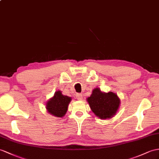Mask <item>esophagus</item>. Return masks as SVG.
Instances as JSON below:
<instances>
[{
  "label": "esophagus",
  "mask_w": 159,
  "mask_h": 159,
  "mask_svg": "<svg viewBox=\"0 0 159 159\" xmlns=\"http://www.w3.org/2000/svg\"><path fill=\"white\" fill-rule=\"evenodd\" d=\"M76 98L78 100H82L83 98V95L82 94H77L76 95Z\"/></svg>",
  "instance_id": "esophagus-1"
}]
</instances>
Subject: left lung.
<instances>
[{
    "mask_svg": "<svg viewBox=\"0 0 159 159\" xmlns=\"http://www.w3.org/2000/svg\"><path fill=\"white\" fill-rule=\"evenodd\" d=\"M87 102L94 115L101 119H111L118 111L120 106V98L113 92H104L99 88L92 90Z\"/></svg>",
    "mask_w": 159,
    "mask_h": 159,
    "instance_id": "obj_1",
    "label": "left lung"
}]
</instances>
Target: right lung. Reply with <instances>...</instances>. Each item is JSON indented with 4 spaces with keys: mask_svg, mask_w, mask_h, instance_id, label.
<instances>
[{
    "mask_svg": "<svg viewBox=\"0 0 159 159\" xmlns=\"http://www.w3.org/2000/svg\"><path fill=\"white\" fill-rule=\"evenodd\" d=\"M71 98L62 94L61 91L55 92V94L46 102L48 113L57 117H63L66 114Z\"/></svg>",
    "mask_w": 159,
    "mask_h": 159,
    "instance_id": "1",
    "label": "right lung"
}]
</instances>
